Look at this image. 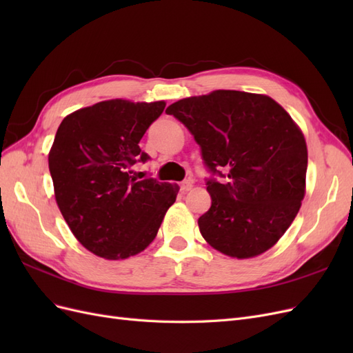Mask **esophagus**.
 Instances as JSON below:
<instances>
[{
  "mask_svg": "<svg viewBox=\"0 0 353 353\" xmlns=\"http://www.w3.org/2000/svg\"><path fill=\"white\" fill-rule=\"evenodd\" d=\"M179 188H181V191H183V193H185V191H190L191 188H193V181H190V179L183 181V183L179 184Z\"/></svg>",
  "mask_w": 353,
  "mask_h": 353,
  "instance_id": "1",
  "label": "esophagus"
}]
</instances>
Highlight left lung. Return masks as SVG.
<instances>
[{
	"label": "left lung",
	"instance_id": "obj_1",
	"mask_svg": "<svg viewBox=\"0 0 353 353\" xmlns=\"http://www.w3.org/2000/svg\"><path fill=\"white\" fill-rule=\"evenodd\" d=\"M200 145L210 209L199 228L213 249L237 259L281 239L305 197L307 148L302 131L268 95L218 90L166 109ZM223 168L227 176L219 170Z\"/></svg>",
	"mask_w": 353,
	"mask_h": 353
}]
</instances>
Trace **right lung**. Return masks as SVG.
Returning <instances> with one entry per match:
<instances>
[{
	"mask_svg": "<svg viewBox=\"0 0 353 353\" xmlns=\"http://www.w3.org/2000/svg\"><path fill=\"white\" fill-rule=\"evenodd\" d=\"M165 105L100 101L59 126L48 154L57 206L73 236L100 258L143 252L176 199L178 185L130 175L132 165L150 159L138 144Z\"/></svg>",
	"mask_w": 353,
	"mask_h": 353,
	"instance_id": "obj_1",
	"label": "right lung"
}]
</instances>
